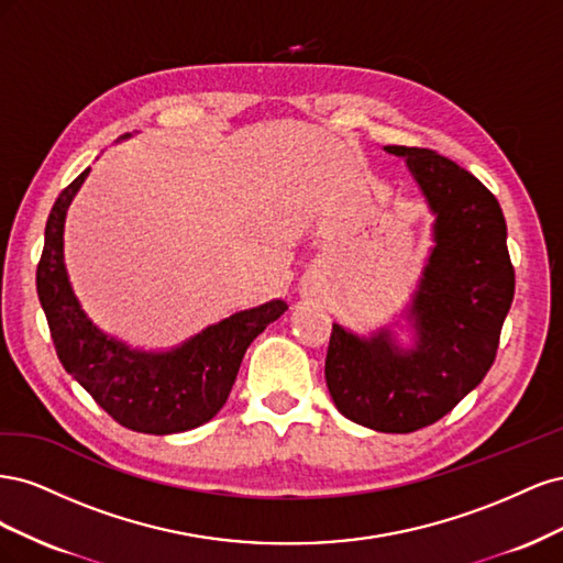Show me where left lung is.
<instances>
[{"instance_id":"obj_1","label":"left lung","mask_w":563,"mask_h":563,"mask_svg":"<svg viewBox=\"0 0 563 563\" xmlns=\"http://www.w3.org/2000/svg\"><path fill=\"white\" fill-rule=\"evenodd\" d=\"M385 150L406 159L437 216L411 308L416 347H397L387 331L364 340L333 323L323 373L345 418L408 434L453 411L496 362L515 267L503 209L486 185L434 150Z\"/></svg>"}]
</instances>
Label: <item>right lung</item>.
Returning a JSON list of instances; mask_svg holds the SVG:
<instances>
[{
    "instance_id": "add662e5",
    "label": "right lung",
    "mask_w": 563,
    "mask_h": 563,
    "mask_svg": "<svg viewBox=\"0 0 563 563\" xmlns=\"http://www.w3.org/2000/svg\"><path fill=\"white\" fill-rule=\"evenodd\" d=\"M87 176L89 168L58 195L37 265V294L58 360L112 420L133 432L174 434L199 428L228 401L253 338L288 305L272 300L236 312L164 354L131 350L108 338L79 308L63 263L65 213Z\"/></svg>"
}]
</instances>
